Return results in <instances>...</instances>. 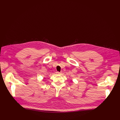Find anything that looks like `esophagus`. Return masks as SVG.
I'll return each mask as SVG.
<instances>
[{"mask_svg":"<svg viewBox=\"0 0 120 120\" xmlns=\"http://www.w3.org/2000/svg\"><path fill=\"white\" fill-rule=\"evenodd\" d=\"M56 73L57 75H59V74H61V73H60V72H56Z\"/></svg>","mask_w":120,"mask_h":120,"instance_id":"1","label":"esophagus"}]
</instances>
